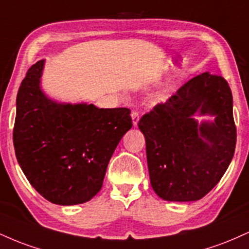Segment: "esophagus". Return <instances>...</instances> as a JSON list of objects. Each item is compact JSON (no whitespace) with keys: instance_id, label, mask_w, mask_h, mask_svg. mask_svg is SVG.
I'll return each instance as SVG.
<instances>
[{"instance_id":"34e87169","label":"esophagus","mask_w":249,"mask_h":249,"mask_svg":"<svg viewBox=\"0 0 249 249\" xmlns=\"http://www.w3.org/2000/svg\"><path fill=\"white\" fill-rule=\"evenodd\" d=\"M131 117H132L133 126H137V125H138V122H139V113L137 112V111H133V112L131 113Z\"/></svg>"}]
</instances>
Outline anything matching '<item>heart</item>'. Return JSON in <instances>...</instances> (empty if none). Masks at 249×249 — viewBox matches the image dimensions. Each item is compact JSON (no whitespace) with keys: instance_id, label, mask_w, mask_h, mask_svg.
I'll return each mask as SVG.
<instances>
[{"instance_id":"heart-1","label":"heart","mask_w":249,"mask_h":249,"mask_svg":"<svg viewBox=\"0 0 249 249\" xmlns=\"http://www.w3.org/2000/svg\"><path fill=\"white\" fill-rule=\"evenodd\" d=\"M166 93H167V89H162V90L159 91V92H157L156 96H154V97H156L157 99H161L162 97L166 96Z\"/></svg>"}]
</instances>
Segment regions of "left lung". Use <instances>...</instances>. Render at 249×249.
<instances>
[{
  "mask_svg": "<svg viewBox=\"0 0 249 249\" xmlns=\"http://www.w3.org/2000/svg\"><path fill=\"white\" fill-rule=\"evenodd\" d=\"M196 115H212L199 123ZM151 185L167 201H196L215 186L230 166L236 144L233 97L221 76L190 79L164 104L142 117Z\"/></svg>",
  "mask_w": 249,
  "mask_h": 249,
  "instance_id": "8db88e82",
  "label": "left lung"
}]
</instances>
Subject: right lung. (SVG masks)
Wrapping results in <instances>:
<instances>
[{
	"instance_id": "1",
	"label": "right lung",
	"mask_w": 249,
	"mask_h": 249,
	"mask_svg": "<svg viewBox=\"0 0 249 249\" xmlns=\"http://www.w3.org/2000/svg\"><path fill=\"white\" fill-rule=\"evenodd\" d=\"M43 68L44 59L34 64L17 92V161L48 201L83 204L101 191L108 161L132 127L130 110L53 101L42 91Z\"/></svg>"
}]
</instances>
